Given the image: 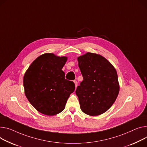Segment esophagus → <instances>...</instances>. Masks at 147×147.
Instances as JSON below:
<instances>
[{
    "instance_id": "34e87169",
    "label": "esophagus",
    "mask_w": 147,
    "mask_h": 147,
    "mask_svg": "<svg viewBox=\"0 0 147 147\" xmlns=\"http://www.w3.org/2000/svg\"><path fill=\"white\" fill-rule=\"evenodd\" d=\"M74 84H75V87H76V88L77 87V85H78V83H77V82L76 81V80H74Z\"/></svg>"
}]
</instances>
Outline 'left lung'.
<instances>
[{"instance_id": "obj_1", "label": "left lung", "mask_w": 147, "mask_h": 147, "mask_svg": "<svg viewBox=\"0 0 147 147\" xmlns=\"http://www.w3.org/2000/svg\"><path fill=\"white\" fill-rule=\"evenodd\" d=\"M83 80L76 90L81 110L90 116L108 110L119 92L115 67L100 55L87 53L77 58Z\"/></svg>"}]
</instances>
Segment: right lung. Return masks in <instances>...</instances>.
Returning <instances> with one entry per match:
<instances>
[{
    "label": "right lung",
    "mask_w": 147,
    "mask_h": 147,
    "mask_svg": "<svg viewBox=\"0 0 147 147\" xmlns=\"http://www.w3.org/2000/svg\"><path fill=\"white\" fill-rule=\"evenodd\" d=\"M67 60L66 57L45 53L36 58L24 74L26 98L44 115L53 116L61 112L75 90L74 82L65 79L62 70Z\"/></svg>",
    "instance_id": "right-lung-1"
}]
</instances>
